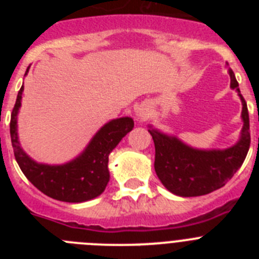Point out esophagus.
Listing matches in <instances>:
<instances>
[{"label": "esophagus", "instance_id": "34e87169", "mask_svg": "<svg viewBox=\"0 0 259 259\" xmlns=\"http://www.w3.org/2000/svg\"><path fill=\"white\" fill-rule=\"evenodd\" d=\"M149 109H148V106H141L140 109H139V111H137V119H140V120H146V119L149 118Z\"/></svg>", "mask_w": 259, "mask_h": 259}]
</instances>
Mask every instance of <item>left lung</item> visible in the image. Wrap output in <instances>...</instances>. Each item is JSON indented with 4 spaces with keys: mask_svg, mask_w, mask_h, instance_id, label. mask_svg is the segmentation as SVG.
Here are the masks:
<instances>
[{
    "mask_svg": "<svg viewBox=\"0 0 259 259\" xmlns=\"http://www.w3.org/2000/svg\"><path fill=\"white\" fill-rule=\"evenodd\" d=\"M231 87L239 92L242 102L244 127L236 145L226 150H198L185 145L176 137L148 130L155 146L154 170L162 184L174 194L196 197L222 188L241 167L250 146L248 106L240 95L239 83L228 68Z\"/></svg>",
    "mask_w": 259,
    "mask_h": 259,
    "instance_id": "8db88e82",
    "label": "left lung"
}]
</instances>
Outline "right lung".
Returning <instances> with one entry per match:
<instances>
[{
    "instance_id": "right-lung-1",
    "label": "right lung",
    "mask_w": 259,
    "mask_h": 259,
    "mask_svg": "<svg viewBox=\"0 0 259 259\" xmlns=\"http://www.w3.org/2000/svg\"><path fill=\"white\" fill-rule=\"evenodd\" d=\"M28 72V68H27ZM23 87L11 111L10 135L14 155L27 179L49 197L65 202H84L97 197L109 183V154L134 128L131 118L114 119L96 134L83 154L61 166L40 164L23 152L18 141L17 115L22 101Z\"/></svg>"
}]
</instances>
